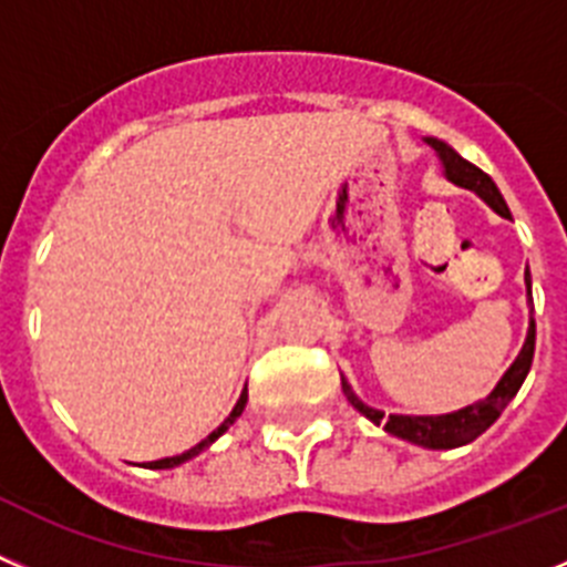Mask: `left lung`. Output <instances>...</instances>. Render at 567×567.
<instances>
[{
	"instance_id": "obj_1",
	"label": "left lung",
	"mask_w": 567,
	"mask_h": 567,
	"mask_svg": "<svg viewBox=\"0 0 567 567\" xmlns=\"http://www.w3.org/2000/svg\"><path fill=\"white\" fill-rule=\"evenodd\" d=\"M426 144L437 152V157H441L443 172H446L449 181L461 188H468V192H474L477 197H483V200H486L488 206L499 214V217H512L506 200H503V195H499V188L494 186V181L486 175V172L477 169L474 163L463 161V157L457 155L452 146L443 144V141H437V137H426ZM525 288H528V296H532V274L528 271H525ZM534 341H537V324H534V319H532L523 350H519V355L514 359V364L506 370V375L497 381V386H494V390L488 392L483 401H477V404H468L457 412H446V415H390V417H384V412L372 410V406H367L361 398H355V392L350 390V384H347L344 379H341V390H344L347 401H350V404H353L361 415L370 417L372 423H384V430L390 432V435L401 437V441L417 443V446H426V449L466 446V443H472L474 437L483 435V432H486L488 426H492V423L503 415V410L508 406V401L517 395V390L523 386L525 375H528V370H532Z\"/></svg>"
}]
</instances>
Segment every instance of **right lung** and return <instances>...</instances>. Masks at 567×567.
<instances>
[{"mask_svg": "<svg viewBox=\"0 0 567 567\" xmlns=\"http://www.w3.org/2000/svg\"><path fill=\"white\" fill-rule=\"evenodd\" d=\"M246 404H248V386H246V390H243V395H239V401H237V406H234V410H231V415H228L226 421H223L220 426H217V430H214L212 435L206 437V441H200V443H197V446H192V449H188V452H183V455H175V457H163V461H152V463H146V468H172V466H181V463L192 461V457H195V455H200L203 449H206V446H212V443L217 441V437H220L223 432H226L228 426H231V423L237 421L239 415H243V410H246Z\"/></svg>", "mask_w": 567, "mask_h": 567, "instance_id": "right-lung-1", "label": "right lung"}]
</instances>
